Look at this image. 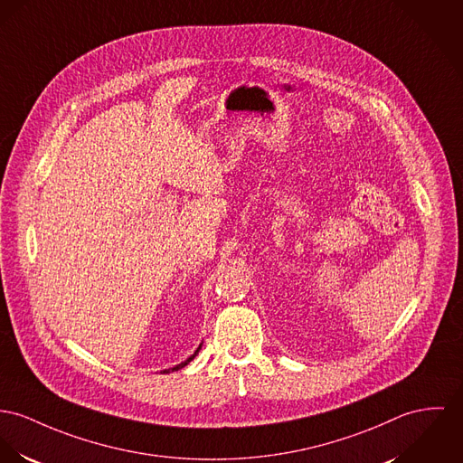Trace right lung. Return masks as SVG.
I'll return each instance as SVG.
<instances>
[{
	"label": "right lung",
	"instance_id": "1",
	"mask_svg": "<svg viewBox=\"0 0 463 463\" xmlns=\"http://www.w3.org/2000/svg\"><path fill=\"white\" fill-rule=\"evenodd\" d=\"M201 347H203V344H201V345H199V347H197V351H195V353H194V354H192V356L188 357V359H184V361H183V363H179V364H176V366H173V368H169V370H164V373H171V372H176V370H181V368H183V366H186V364H188V363H190V361H192V359H194V357L197 356V354H199V351H201Z\"/></svg>",
	"mask_w": 463,
	"mask_h": 463
}]
</instances>
